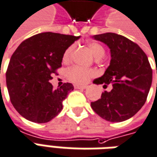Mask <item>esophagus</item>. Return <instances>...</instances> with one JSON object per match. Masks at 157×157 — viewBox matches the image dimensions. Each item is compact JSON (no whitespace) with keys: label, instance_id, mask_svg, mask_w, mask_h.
<instances>
[{"label":"esophagus","instance_id":"1","mask_svg":"<svg viewBox=\"0 0 157 157\" xmlns=\"http://www.w3.org/2000/svg\"><path fill=\"white\" fill-rule=\"evenodd\" d=\"M74 87H75V89H82V90L85 89V88H86V86H78V85H75V86H74Z\"/></svg>","mask_w":157,"mask_h":157}]
</instances>
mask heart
Returning <instances> with one entry per match:
<instances>
[{"label": "heart", "instance_id": "b5f03b06", "mask_svg": "<svg viewBox=\"0 0 157 157\" xmlns=\"http://www.w3.org/2000/svg\"><path fill=\"white\" fill-rule=\"evenodd\" d=\"M75 45L72 44L69 46L63 54V61L67 63L71 59L72 53L75 50ZM88 48H90L91 52L93 53L95 59H100L104 58L105 54V48L102 47L101 45L98 44L97 42H89ZM95 75V72L91 69H85V68L80 67V66H73L70 68L66 71V76L71 82H74L75 84L83 85L89 81L92 77Z\"/></svg>", "mask_w": 157, "mask_h": 157}]
</instances>
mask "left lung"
<instances>
[{
    "mask_svg": "<svg viewBox=\"0 0 157 157\" xmlns=\"http://www.w3.org/2000/svg\"><path fill=\"white\" fill-rule=\"evenodd\" d=\"M93 38L107 45L111 55L105 74L94 83L103 84L104 88L111 85L112 89L105 91L91 107L108 121L128 120L142 108L151 88L152 69L147 56L139 45L121 35L105 33Z\"/></svg>",
    "mask_w": 157,
    "mask_h": 157,
    "instance_id": "1",
    "label": "left lung"
}]
</instances>
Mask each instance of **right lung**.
<instances>
[{
    "mask_svg": "<svg viewBox=\"0 0 157 157\" xmlns=\"http://www.w3.org/2000/svg\"><path fill=\"white\" fill-rule=\"evenodd\" d=\"M80 36L44 32L24 40L6 70L10 100L25 119L45 123L58 116L63 101L74 89L71 83L54 89L49 81L61 67L63 52Z\"/></svg>",
    "mask_w": 157,
    "mask_h": 157,
    "instance_id": "add662e5",
    "label": "right lung"
}]
</instances>
